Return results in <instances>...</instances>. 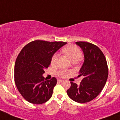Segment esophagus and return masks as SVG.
Instances as JSON below:
<instances>
[{
    "instance_id": "esophagus-1",
    "label": "esophagus",
    "mask_w": 120,
    "mask_h": 120,
    "mask_svg": "<svg viewBox=\"0 0 120 120\" xmlns=\"http://www.w3.org/2000/svg\"><path fill=\"white\" fill-rule=\"evenodd\" d=\"M57 81H58V82H62L64 81V80H63V79H58V80H57Z\"/></svg>"
}]
</instances>
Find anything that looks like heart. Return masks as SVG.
<instances>
[{
	"label": "heart",
	"instance_id": "1",
	"mask_svg": "<svg viewBox=\"0 0 120 120\" xmlns=\"http://www.w3.org/2000/svg\"><path fill=\"white\" fill-rule=\"evenodd\" d=\"M62 52L68 57L69 59L73 63L78 62L80 61L82 58V54L81 50L77 47L73 45H69L65 47L62 49ZM57 60V55L56 54H53L51 59V64H55ZM67 74V71L65 70H60L57 72L58 75L60 77H64Z\"/></svg>",
	"mask_w": 120,
	"mask_h": 120
}]
</instances>
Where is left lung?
<instances>
[{
  "label": "left lung",
  "mask_w": 120,
  "mask_h": 120,
  "mask_svg": "<svg viewBox=\"0 0 120 120\" xmlns=\"http://www.w3.org/2000/svg\"><path fill=\"white\" fill-rule=\"evenodd\" d=\"M82 50L84 61L78 77L83 79L79 85L72 82L67 90L68 96L81 103L89 102L99 95L108 77V67L105 55L95 45L86 42H77Z\"/></svg>",
  "instance_id": "1"
}]
</instances>
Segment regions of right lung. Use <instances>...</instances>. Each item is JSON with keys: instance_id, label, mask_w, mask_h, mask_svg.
<instances>
[{"instance_id": "1", "label": "right lung", "mask_w": 120, "mask_h": 120, "mask_svg": "<svg viewBox=\"0 0 120 120\" xmlns=\"http://www.w3.org/2000/svg\"><path fill=\"white\" fill-rule=\"evenodd\" d=\"M66 44L67 42L36 40L22 48L15 63L14 81L26 101L39 105L52 97L56 78L46 80L42 75L50 65L53 54Z\"/></svg>"}]
</instances>
